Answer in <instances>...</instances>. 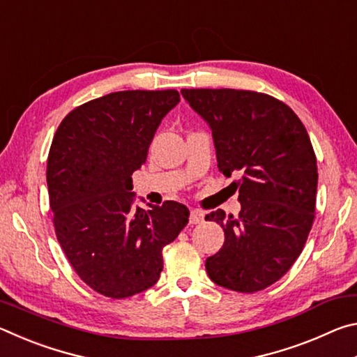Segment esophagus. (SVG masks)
<instances>
[{
  "mask_svg": "<svg viewBox=\"0 0 357 357\" xmlns=\"http://www.w3.org/2000/svg\"><path fill=\"white\" fill-rule=\"evenodd\" d=\"M189 222L192 223V225H197V223H202V222H204V213H203V211L193 209L192 213H190Z\"/></svg>",
  "mask_w": 357,
  "mask_h": 357,
  "instance_id": "obj_1",
  "label": "esophagus"
}]
</instances>
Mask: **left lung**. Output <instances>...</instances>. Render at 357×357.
<instances>
[{"label":"left lung","mask_w":357,"mask_h":357,"mask_svg":"<svg viewBox=\"0 0 357 357\" xmlns=\"http://www.w3.org/2000/svg\"><path fill=\"white\" fill-rule=\"evenodd\" d=\"M209 124L217 167L239 190L238 215L217 209L225 243L206 259L209 279L238 293H255L288 273L315 220L318 168L310 137L291 108L247 89H183Z\"/></svg>","instance_id":"1"}]
</instances>
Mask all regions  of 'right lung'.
I'll return each mask as SVG.
<instances>
[{"label": "right lung", "instance_id": "right-lung-1", "mask_svg": "<svg viewBox=\"0 0 357 357\" xmlns=\"http://www.w3.org/2000/svg\"><path fill=\"white\" fill-rule=\"evenodd\" d=\"M178 102L176 89L110 93L74 108L53 137L47 185L58 243L77 275L107 298L155 285L162 250L189 222L184 204L134 208L130 192L132 173Z\"/></svg>", "mask_w": 357, "mask_h": 357}]
</instances>
